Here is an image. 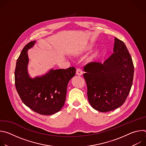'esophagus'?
Listing matches in <instances>:
<instances>
[{
    "label": "esophagus",
    "instance_id": "34e87169",
    "mask_svg": "<svg viewBox=\"0 0 146 146\" xmlns=\"http://www.w3.org/2000/svg\"><path fill=\"white\" fill-rule=\"evenodd\" d=\"M76 74L78 76H81L82 74V72L81 69H77L76 70Z\"/></svg>",
    "mask_w": 146,
    "mask_h": 146
}]
</instances>
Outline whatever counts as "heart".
<instances>
[{
	"instance_id": "b5f03b06",
	"label": "heart",
	"mask_w": 146,
	"mask_h": 146,
	"mask_svg": "<svg viewBox=\"0 0 146 146\" xmlns=\"http://www.w3.org/2000/svg\"><path fill=\"white\" fill-rule=\"evenodd\" d=\"M92 48V46L91 44H88L86 46H85L84 47H83L82 49H81L80 50H79L78 51H77L76 52L77 55H81V54H85L86 52H88V51H90ZM98 52H95L93 54H92L87 59V61L88 62H91L94 61L96 58L98 56Z\"/></svg>"
}]
</instances>
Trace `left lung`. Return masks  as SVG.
Instances as JSON below:
<instances>
[{
    "mask_svg": "<svg viewBox=\"0 0 146 146\" xmlns=\"http://www.w3.org/2000/svg\"><path fill=\"white\" fill-rule=\"evenodd\" d=\"M114 53L103 64L90 62L84 76L91 106L100 112L114 110L127 98L132 85L134 66L122 41L114 38Z\"/></svg>",
    "mask_w": 146,
    "mask_h": 146,
    "instance_id": "obj_1",
    "label": "left lung"
}]
</instances>
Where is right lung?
I'll return each mask as SVG.
<instances>
[{
	"label": "right lung",
	"mask_w": 146,
	"mask_h": 146,
	"mask_svg": "<svg viewBox=\"0 0 146 146\" xmlns=\"http://www.w3.org/2000/svg\"><path fill=\"white\" fill-rule=\"evenodd\" d=\"M36 41H32L23 49L15 69V85L25 105L41 115H52L60 110L66 100L67 86L74 76L76 69H51L46 74L32 78L28 72L27 51Z\"/></svg>",
	"instance_id": "right-lung-1"
}]
</instances>
